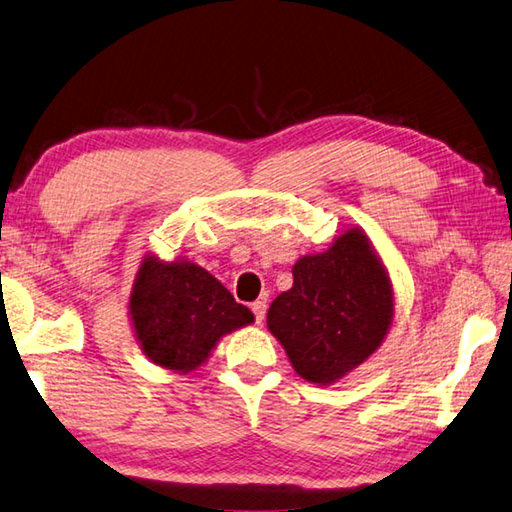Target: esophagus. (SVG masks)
<instances>
[{"mask_svg":"<svg viewBox=\"0 0 512 512\" xmlns=\"http://www.w3.org/2000/svg\"><path fill=\"white\" fill-rule=\"evenodd\" d=\"M266 302H253L250 304V310H253V315H255V322L257 324H262L264 322V317H266Z\"/></svg>","mask_w":512,"mask_h":512,"instance_id":"esophagus-1","label":"esophagus"}]
</instances>
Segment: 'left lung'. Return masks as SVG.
Segmentation results:
<instances>
[{
	"mask_svg": "<svg viewBox=\"0 0 512 512\" xmlns=\"http://www.w3.org/2000/svg\"><path fill=\"white\" fill-rule=\"evenodd\" d=\"M393 317V290L368 239L348 230L322 255L302 257L293 288L268 308V328L299 375L330 384L373 355Z\"/></svg>",
	"mask_w": 512,
	"mask_h": 512,
	"instance_id": "1",
	"label": "left lung"
}]
</instances>
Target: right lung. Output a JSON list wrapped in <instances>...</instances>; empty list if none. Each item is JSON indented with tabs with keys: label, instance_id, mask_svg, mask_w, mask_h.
Listing matches in <instances>:
<instances>
[{
	"label": "right lung",
	"instance_id": "right-lung-1",
	"mask_svg": "<svg viewBox=\"0 0 512 512\" xmlns=\"http://www.w3.org/2000/svg\"><path fill=\"white\" fill-rule=\"evenodd\" d=\"M130 317L144 353L182 373L202 366L224 333L253 322V313L208 270L190 262L159 264L155 257L139 268Z\"/></svg>",
	"mask_w": 512,
	"mask_h": 512
}]
</instances>
